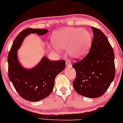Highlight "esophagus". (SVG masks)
Here are the masks:
<instances>
[{
    "mask_svg": "<svg viewBox=\"0 0 123 123\" xmlns=\"http://www.w3.org/2000/svg\"><path fill=\"white\" fill-rule=\"evenodd\" d=\"M66 65H68V66L69 67H72V65L71 64V63H70V62L69 60H67L66 61Z\"/></svg>",
    "mask_w": 123,
    "mask_h": 123,
    "instance_id": "34e87169",
    "label": "esophagus"
}]
</instances>
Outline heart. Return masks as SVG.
I'll use <instances>...</instances> for the list:
<instances>
[{
  "label": "heart",
  "mask_w": 123,
  "mask_h": 123,
  "mask_svg": "<svg viewBox=\"0 0 123 123\" xmlns=\"http://www.w3.org/2000/svg\"><path fill=\"white\" fill-rule=\"evenodd\" d=\"M51 39L56 52H59L58 49L68 50L71 56L80 59L85 55L90 49L92 36L86 29L68 28L54 32Z\"/></svg>",
  "instance_id": "obj_1"
}]
</instances>
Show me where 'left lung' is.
<instances>
[{"mask_svg": "<svg viewBox=\"0 0 123 123\" xmlns=\"http://www.w3.org/2000/svg\"><path fill=\"white\" fill-rule=\"evenodd\" d=\"M94 38L90 51L72 65L76 72L73 86L77 93L87 98L104 94L115 76V55L104 33L92 27Z\"/></svg>", "mask_w": 123, "mask_h": 123, "instance_id": "obj_1", "label": "left lung"}]
</instances>
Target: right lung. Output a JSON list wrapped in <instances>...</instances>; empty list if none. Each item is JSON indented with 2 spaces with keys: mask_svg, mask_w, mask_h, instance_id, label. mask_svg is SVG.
<instances>
[{
  "mask_svg": "<svg viewBox=\"0 0 123 123\" xmlns=\"http://www.w3.org/2000/svg\"><path fill=\"white\" fill-rule=\"evenodd\" d=\"M47 29L28 28L19 33L13 42L8 55V77L18 94L26 100L37 102L51 93L55 77L65 67L64 60H50L44 56L32 69H25L19 63L17 51L24 38L31 33L44 35Z\"/></svg>",
  "mask_w": 123,
  "mask_h": 123,
  "instance_id": "right-lung-1",
  "label": "right lung"
}]
</instances>
